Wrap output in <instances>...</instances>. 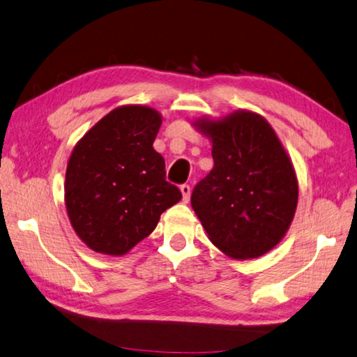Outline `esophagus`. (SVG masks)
<instances>
[{
	"instance_id": "esophagus-1",
	"label": "esophagus",
	"mask_w": 357,
	"mask_h": 357,
	"mask_svg": "<svg viewBox=\"0 0 357 357\" xmlns=\"http://www.w3.org/2000/svg\"><path fill=\"white\" fill-rule=\"evenodd\" d=\"M180 191H182L183 202H188V201H190V196H191V186L185 183V185L180 186Z\"/></svg>"
}]
</instances>
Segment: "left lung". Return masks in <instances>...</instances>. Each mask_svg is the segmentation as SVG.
<instances>
[{
  "mask_svg": "<svg viewBox=\"0 0 357 357\" xmlns=\"http://www.w3.org/2000/svg\"><path fill=\"white\" fill-rule=\"evenodd\" d=\"M195 127L211 139L215 166L191 195L210 241L236 260L257 259L284 238L298 205V178L266 119L235 111Z\"/></svg>",
  "mask_w": 357,
  "mask_h": 357,
  "instance_id": "left-lung-1",
  "label": "left lung"
}]
</instances>
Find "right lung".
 Returning a JSON list of instances; mask_svg holds the SVG:
<instances>
[{
    "label": "right lung",
    "mask_w": 357,
    "mask_h": 357,
    "mask_svg": "<svg viewBox=\"0 0 357 357\" xmlns=\"http://www.w3.org/2000/svg\"><path fill=\"white\" fill-rule=\"evenodd\" d=\"M161 122L149 106H119L75 146L66 172V208L92 251L127 254L182 199L177 186L166 182L165 158L153 149Z\"/></svg>",
    "instance_id": "obj_1"
}]
</instances>
